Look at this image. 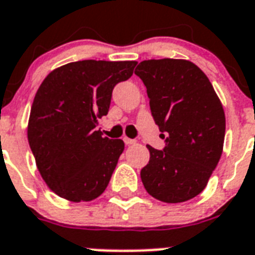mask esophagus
I'll return each mask as SVG.
<instances>
[{"label": "esophagus", "instance_id": "esophagus-1", "mask_svg": "<svg viewBox=\"0 0 255 255\" xmlns=\"http://www.w3.org/2000/svg\"><path fill=\"white\" fill-rule=\"evenodd\" d=\"M124 142H125L126 145H133V143H135V139H131V138L125 137L124 138Z\"/></svg>", "mask_w": 255, "mask_h": 255}]
</instances>
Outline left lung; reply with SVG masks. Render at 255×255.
<instances>
[{"instance_id": "obj_1", "label": "left lung", "mask_w": 255, "mask_h": 255, "mask_svg": "<svg viewBox=\"0 0 255 255\" xmlns=\"http://www.w3.org/2000/svg\"><path fill=\"white\" fill-rule=\"evenodd\" d=\"M135 74L146 86L150 110L165 147L147 145L149 163L141 170L146 191L155 199L179 203L198 195L220 161L225 112L213 85L190 61H142Z\"/></svg>"}]
</instances>
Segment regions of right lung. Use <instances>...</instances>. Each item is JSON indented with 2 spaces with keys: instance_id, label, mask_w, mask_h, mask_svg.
<instances>
[{
  "instance_id": "right-lung-1",
  "label": "right lung",
  "mask_w": 255,
  "mask_h": 255,
  "mask_svg": "<svg viewBox=\"0 0 255 255\" xmlns=\"http://www.w3.org/2000/svg\"><path fill=\"white\" fill-rule=\"evenodd\" d=\"M135 65L77 61L42 81L31 105L27 141L39 174L57 195L88 202L108 187L125 143L102 137L98 118L108 114L114 86L129 80Z\"/></svg>"
}]
</instances>
